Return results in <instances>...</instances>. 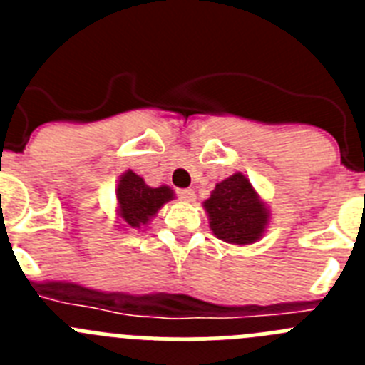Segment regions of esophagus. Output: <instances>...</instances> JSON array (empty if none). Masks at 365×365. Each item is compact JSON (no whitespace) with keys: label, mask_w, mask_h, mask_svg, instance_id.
<instances>
[{"label":"esophagus","mask_w":365,"mask_h":365,"mask_svg":"<svg viewBox=\"0 0 365 365\" xmlns=\"http://www.w3.org/2000/svg\"><path fill=\"white\" fill-rule=\"evenodd\" d=\"M177 195H179L180 201H186V202H190V201H193V199H195V192H193L192 188L177 190Z\"/></svg>","instance_id":"obj_1"}]
</instances>
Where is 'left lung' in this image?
<instances>
[{
  "instance_id": "obj_1",
  "label": "left lung",
  "mask_w": 365,
  "mask_h": 365,
  "mask_svg": "<svg viewBox=\"0 0 365 365\" xmlns=\"http://www.w3.org/2000/svg\"><path fill=\"white\" fill-rule=\"evenodd\" d=\"M210 228L219 240L232 245H250L263 235L269 212L243 173H234L215 185L205 201Z\"/></svg>"
}]
</instances>
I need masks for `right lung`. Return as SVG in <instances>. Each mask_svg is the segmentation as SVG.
Listing matches in <instances>:
<instances>
[{"instance_id": "1", "label": "right lung", "mask_w": 365, "mask_h": 365, "mask_svg": "<svg viewBox=\"0 0 365 365\" xmlns=\"http://www.w3.org/2000/svg\"><path fill=\"white\" fill-rule=\"evenodd\" d=\"M117 199L122 221L130 228H140L160 210L164 202L172 201L173 190L170 186L151 188L143 177L128 170L118 180Z\"/></svg>"}]
</instances>
